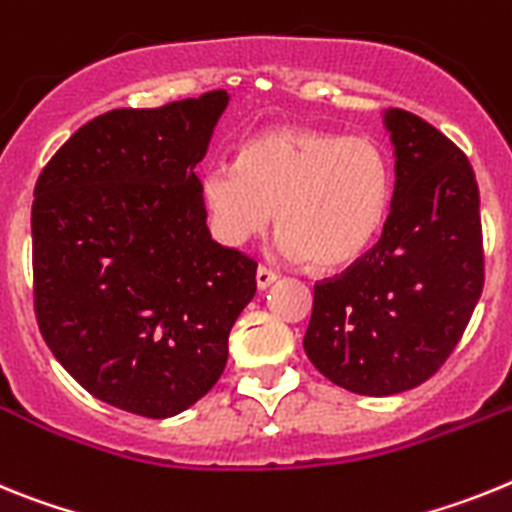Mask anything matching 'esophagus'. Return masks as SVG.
<instances>
[{
    "label": "esophagus",
    "instance_id": "1",
    "mask_svg": "<svg viewBox=\"0 0 512 512\" xmlns=\"http://www.w3.org/2000/svg\"><path fill=\"white\" fill-rule=\"evenodd\" d=\"M275 278H278V275L273 273V270L270 268H265V265H260V268H257V273H255V283H257V288H268L270 283L275 281Z\"/></svg>",
    "mask_w": 512,
    "mask_h": 512
}]
</instances>
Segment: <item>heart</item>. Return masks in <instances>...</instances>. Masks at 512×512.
Listing matches in <instances>:
<instances>
[{
    "instance_id": "obj_1",
    "label": "heart",
    "mask_w": 512,
    "mask_h": 512,
    "mask_svg": "<svg viewBox=\"0 0 512 512\" xmlns=\"http://www.w3.org/2000/svg\"><path fill=\"white\" fill-rule=\"evenodd\" d=\"M389 164L363 136L286 126L265 131L239 151L237 164L216 159L201 175L213 234L244 247L278 221V252L342 268L376 237L389 206Z\"/></svg>"
}]
</instances>
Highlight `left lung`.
<instances>
[{
    "mask_svg": "<svg viewBox=\"0 0 512 512\" xmlns=\"http://www.w3.org/2000/svg\"><path fill=\"white\" fill-rule=\"evenodd\" d=\"M394 195L379 242L314 283L304 350L342 389L389 397L428 381L459 345L484 286L479 188L464 151L389 108Z\"/></svg>",
    "mask_w": 512,
    "mask_h": 512,
    "instance_id": "8db88e82",
    "label": "left lung"
}]
</instances>
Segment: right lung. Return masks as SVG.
I'll list each match as a JSON object with an SVG mask.
<instances>
[{"mask_svg": "<svg viewBox=\"0 0 512 512\" xmlns=\"http://www.w3.org/2000/svg\"><path fill=\"white\" fill-rule=\"evenodd\" d=\"M229 95L118 108L84 123L35 182L33 306L92 397L162 420L224 373L255 257L213 242L195 164Z\"/></svg>", "mask_w": 512, "mask_h": 512, "instance_id": "obj_1", "label": "right lung"}]
</instances>
